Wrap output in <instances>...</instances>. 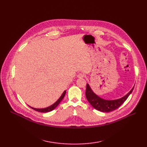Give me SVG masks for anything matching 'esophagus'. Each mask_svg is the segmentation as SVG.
<instances>
[{"mask_svg":"<svg viewBox=\"0 0 147 147\" xmlns=\"http://www.w3.org/2000/svg\"><path fill=\"white\" fill-rule=\"evenodd\" d=\"M84 77V75L83 74V73H79L78 75V78H83Z\"/></svg>","mask_w":147,"mask_h":147,"instance_id":"esophagus-1","label":"esophagus"}]
</instances>
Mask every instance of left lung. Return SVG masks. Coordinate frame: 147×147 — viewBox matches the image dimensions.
Listing matches in <instances>:
<instances>
[{
  "label": "left lung",
  "mask_w": 147,
  "mask_h": 147,
  "mask_svg": "<svg viewBox=\"0 0 147 147\" xmlns=\"http://www.w3.org/2000/svg\"><path fill=\"white\" fill-rule=\"evenodd\" d=\"M134 88V87L130 90L128 94L120 99L115 100H106L96 95L92 90L89 84L87 83L85 94L88 101L94 109L101 112L109 113L116 110L124 103L130 94L132 92Z\"/></svg>",
  "instance_id": "left-lung-1"
}]
</instances>
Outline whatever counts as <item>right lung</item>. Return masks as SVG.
Masks as SVG:
<instances>
[{
    "label": "right lung",
    "mask_w": 147,
    "mask_h": 147,
    "mask_svg": "<svg viewBox=\"0 0 147 147\" xmlns=\"http://www.w3.org/2000/svg\"><path fill=\"white\" fill-rule=\"evenodd\" d=\"M65 93H66V91L65 90L63 93V94L61 95V96H60V98L57 100V101L54 103L53 104H52V105H51V106H49V107H46V108H45V109H35V108H33V107H30V106H29L30 108H32V109H33L34 110H35V111H38V112H41V113H47V112H49V111H52L53 110H54L55 109V108L58 105V104L61 102V101H62V100H63V99L64 98V96H65Z\"/></svg>",
    "instance_id": "right-lung-1"
}]
</instances>
